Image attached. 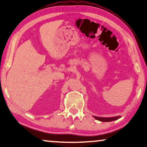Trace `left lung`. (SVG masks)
<instances>
[{"instance_id": "obj_1", "label": "left lung", "mask_w": 147, "mask_h": 147, "mask_svg": "<svg viewBox=\"0 0 147 147\" xmlns=\"http://www.w3.org/2000/svg\"><path fill=\"white\" fill-rule=\"evenodd\" d=\"M94 117L96 119H97L100 121L109 122V121H115V120L119 119V118L121 117V116L119 115V116H115V117H97V116L94 115Z\"/></svg>"}]
</instances>
